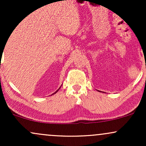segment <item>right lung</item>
<instances>
[{"label":"right lung","mask_w":146,"mask_h":146,"mask_svg":"<svg viewBox=\"0 0 146 146\" xmlns=\"http://www.w3.org/2000/svg\"><path fill=\"white\" fill-rule=\"evenodd\" d=\"M60 88H59V89H60ZM59 89H58V90H59ZM58 90H56V92H55V93H53V94H55V93H57V92H58Z\"/></svg>","instance_id":"1"}]
</instances>
